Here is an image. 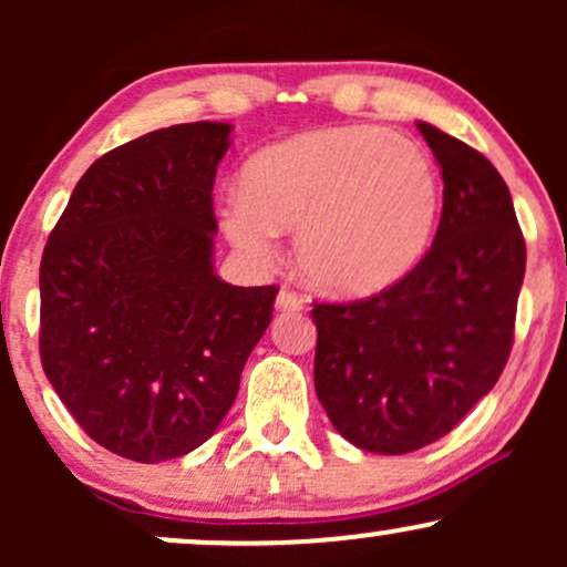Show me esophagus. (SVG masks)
<instances>
[{
	"label": "esophagus",
	"instance_id": "esophagus-1",
	"mask_svg": "<svg viewBox=\"0 0 567 567\" xmlns=\"http://www.w3.org/2000/svg\"><path fill=\"white\" fill-rule=\"evenodd\" d=\"M277 309L279 311H301L303 309V298L298 296V292L282 288L277 292Z\"/></svg>",
	"mask_w": 567,
	"mask_h": 567
}]
</instances>
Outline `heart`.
I'll return each mask as SVG.
<instances>
[{"mask_svg": "<svg viewBox=\"0 0 567 567\" xmlns=\"http://www.w3.org/2000/svg\"><path fill=\"white\" fill-rule=\"evenodd\" d=\"M437 213V165L421 143L379 125H338L252 154L220 226L264 264L275 258L277 231L296 229L306 282L357 298L386 290L421 261Z\"/></svg>", "mask_w": 567, "mask_h": 567, "instance_id": "b5f03b06", "label": "heart"}]
</instances>
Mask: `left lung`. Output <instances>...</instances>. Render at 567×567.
<instances>
[{"label": "left lung", "mask_w": 567, "mask_h": 567, "mask_svg": "<svg viewBox=\"0 0 567 567\" xmlns=\"http://www.w3.org/2000/svg\"><path fill=\"white\" fill-rule=\"evenodd\" d=\"M442 167L429 252L392 288L315 303V389L336 432L370 453L432 445L496 386L509 360L525 239L496 167L419 122Z\"/></svg>", "instance_id": "obj_1"}]
</instances>
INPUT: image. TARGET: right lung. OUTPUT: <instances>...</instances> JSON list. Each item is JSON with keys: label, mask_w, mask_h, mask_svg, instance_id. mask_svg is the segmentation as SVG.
<instances>
[{"label": "right lung", "mask_w": 567, "mask_h": 567, "mask_svg": "<svg viewBox=\"0 0 567 567\" xmlns=\"http://www.w3.org/2000/svg\"><path fill=\"white\" fill-rule=\"evenodd\" d=\"M231 125L141 135L90 165L39 266V354L97 445L138 464L216 432L275 311L277 285L213 269V184Z\"/></svg>", "instance_id": "1"}]
</instances>
